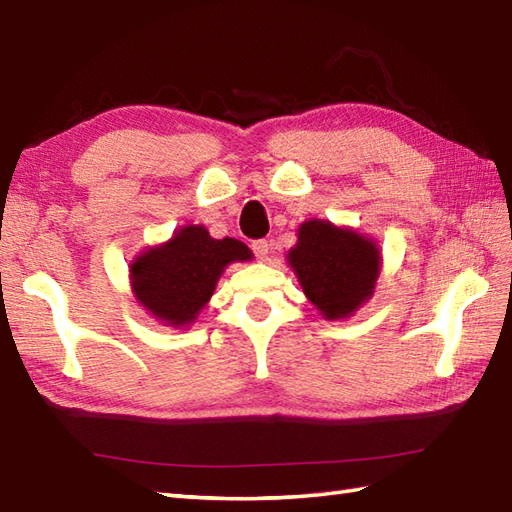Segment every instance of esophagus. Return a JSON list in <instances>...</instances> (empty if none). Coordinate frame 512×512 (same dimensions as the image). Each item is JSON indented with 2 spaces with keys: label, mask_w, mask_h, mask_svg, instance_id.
I'll return each mask as SVG.
<instances>
[{
  "label": "esophagus",
  "mask_w": 512,
  "mask_h": 512,
  "mask_svg": "<svg viewBox=\"0 0 512 512\" xmlns=\"http://www.w3.org/2000/svg\"><path fill=\"white\" fill-rule=\"evenodd\" d=\"M268 250H270V244L266 242V239H257V242H253V253L259 259H266L268 257Z\"/></svg>",
  "instance_id": "obj_1"
}]
</instances>
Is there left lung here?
<instances>
[{
  "label": "left lung",
  "mask_w": 512,
  "mask_h": 512,
  "mask_svg": "<svg viewBox=\"0 0 512 512\" xmlns=\"http://www.w3.org/2000/svg\"><path fill=\"white\" fill-rule=\"evenodd\" d=\"M286 262L323 319L339 321L372 299L383 255L376 239L314 217L299 226Z\"/></svg>",
  "instance_id": "obj_1"
}]
</instances>
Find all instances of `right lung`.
Instances as JSON below:
<instances>
[{"label":"right lung","mask_w":512,"mask_h":512,"mask_svg":"<svg viewBox=\"0 0 512 512\" xmlns=\"http://www.w3.org/2000/svg\"><path fill=\"white\" fill-rule=\"evenodd\" d=\"M253 250L233 237L213 239L202 224L173 231L129 264V284L147 314L169 328H189L211 301L226 266L250 262Z\"/></svg>","instance_id":"obj_1"}]
</instances>
